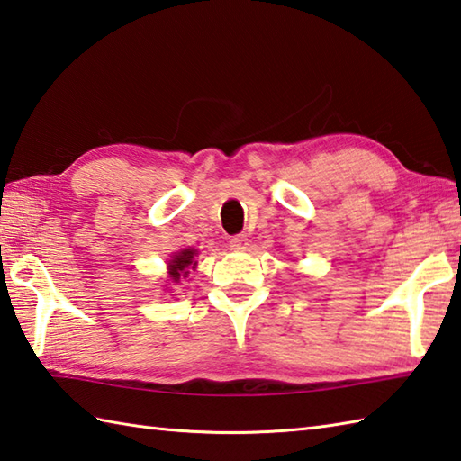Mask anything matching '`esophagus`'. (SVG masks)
I'll list each match as a JSON object with an SVG mask.
<instances>
[{"label": "esophagus", "mask_w": 461, "mask_h": 461, "mask_svg": "<svg viewBox=\"0 0 461 461\" xmlns=\"http://www.w3.org/2000/svg\"><path fill=\"white\" fill-rule=\"evenodd\" d=\"M230 247L237 249V250H244L249 247V237H247V234H237V237L230 239Z\"/></svg>", "instance_id": "1"}]
</instances>
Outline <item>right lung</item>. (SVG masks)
Masks as SVG:
<instances>
[{
	"instance_id": "1",
	"label": "right lung",
	"mask_w": 461,
	"mask_h": 461,
	"mask_svg": "<svg viewBox=\"0 0 461 461\" xmlns=\"http://www.w3.org/2000/svg\"><path fill=\"white\" fill-rule=\"evenodd\" d=\"M196 250L193 249H185L181 252H176L173 257V260H168V275H171L173 283H178L181 276L189 275V268L196 267V260H194Z\"/></svg>"
}]
</instances>
